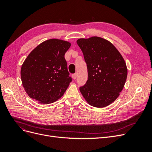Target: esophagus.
Listing matches in <instances>:
<instances>
[{
	"label": "esophagus",
	"instance_id": "obj_1",
	"mask_svg": "<svg viewBox=\"0 0 152 152\" xmlns=\"http://www.w3.org/2000/svg\"><path fill=\"white\" fill-rule=\"evenodd\" d=\"M77 73H74V74L72 75V78L73 79H77Z\"/></svg>",
	"mask_w": 152,
	"mask_h": 152
}]
</instances>
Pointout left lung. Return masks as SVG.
I'll return each mask as SVG.
<instances>
[{"label": "left lung", "mask_w": 152, "mask_h": 152, "mask_svg": "<svg viewBox=\"0 0 152 152\" xmlns=\"http://www.w3.org/2000/svg\"><path fill=\"white\" fill-rule=\"evenodd\" d=\"M87 64L88 79L80 87L81 94L90 105L107 107L115 100L125 85L127 68L114 45L99 37L77 40Z\"/></svg>", "instance_id": "left-lung-1"}]
</instances>
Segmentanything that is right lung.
Masks as SVG:
<instances>
[{
    "instance_id": "obj_1",
    "label": "right lung",
    "mask_w": 152,
    "mask_h": 152,
    "mask_svg": "<svg viewBox=\"0 0 152 152\" xmlns=\"http://www.w3.org/2000/svg\"><path fill=\"white\" fill-rule=\"evenodd\" d=\"M71 44L51 39L38 45L28 54L21 68V79L30 97L41 104L56 102L65 93L69 77L65 54Z\"/></svg>"
}]
</instances>
